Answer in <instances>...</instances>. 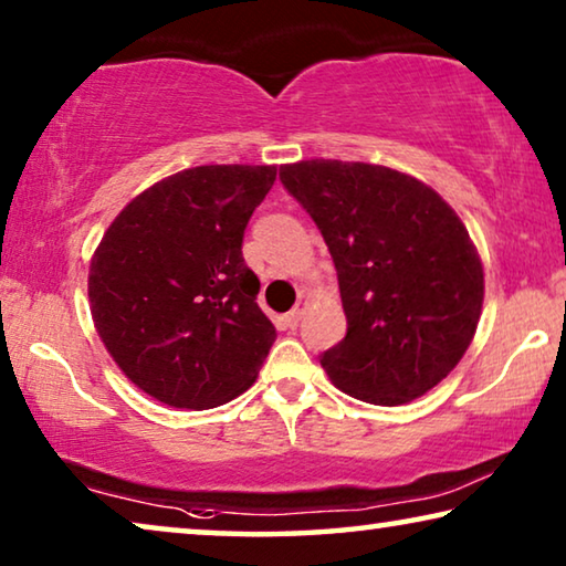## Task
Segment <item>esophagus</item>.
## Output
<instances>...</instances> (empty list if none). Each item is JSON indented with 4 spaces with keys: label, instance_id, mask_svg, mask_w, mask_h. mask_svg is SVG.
<instances>
[{
    "label": "esophagus",
    "instance_id": "esophagus-1",
    "mask_svg": "<svg viewBox=\"0 0 566 566\" xmlns=\"http://www.w3.org/2000/svg\"><path fill=\"white\" fill-rule=\"evenodd\" d=\"M305 310H307V300H300L297 305H294V307L284 315L286 325H290V327H297V325H300V319H302V315H305Z\"/></svg>",
    "mask_w": 566,
    "mask_h": 566
}]
</instances>
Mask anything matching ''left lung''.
Segmentation results:
<instances>
[{"instance_id":"1","label":"left lung","mask_w":566,"mask_h":566,"mask_svg":"<svg viewBox=\"0 0 566 566\" xmlns=\"http://www.w3.org/2000/svg\"><path fill=\"white\" fill-rule=\"evenodd\" d=\"M280 180L331 249L348 333L319 364L337 389L378 407L415 401L470 348L483 261L429 185L384 165L302 159Z\"/></svg>"}]
</instances>
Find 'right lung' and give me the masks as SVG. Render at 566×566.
Wrapping results in <instances>:
<instances>
[{
    "mask_svg": "<svg viewBox=\"0 0 566 566\" xmlns=\"http://www.w3.org/2000/svg\"><path fill=\"white\" fill-rule=\"evenodd\" d=\"M274 165H200L139 192L88 269L96 333L129 381L175 409H210L256 381L276 331L241 243Z\"/></svg>",
    "mask_w": 566,
    "mask_h": 566,
    "instance_id": "add662e5",
    "label": "right lung"
}]
</instances>
